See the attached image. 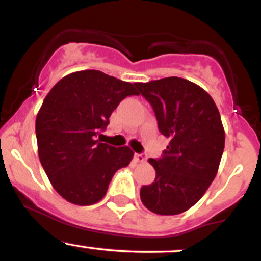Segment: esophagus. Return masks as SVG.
<instances>
[{
	"instance_id": "34e87169",
	"label": "esophagus",
	"mask_w": 261,
	"mask_h": 261,
	"mask_svg": "<svg viewBox=\"0 0 261 261\" xmlns=\"http://www.w3.org/2000/svg\"><path fill=\"white\" fill-rule=\"evenodd\" d=\"M135 160H136V162H140V163H143V162H146V154L136 153L135 154Z\"/></svg>"
}]
</instances>
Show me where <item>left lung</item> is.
<instances>
[{
  "instance_id": "8db88e82",
  "label": "left lung",
  "mask_w": 261,
  "mask_h": 261,
  "mask_svg": "<svg viewBox=\"0 0 261 261\" xmlns=\"http://www.w3.org/2000/svg\"><path fill=\"white\" fill-rule=\"evenodd\" d=\"M135 86L170 140L163 157L148 160L155 179L141 188V201L153 214L179 215L201 199L218 172L224 148L220 112L205 89L180 77Z\"/></svg>"
}]
</instances>
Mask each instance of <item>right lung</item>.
Here are the masks:
<instances>
[{"label":"right lung","mask_w":261,"mask_h":261,"mask_svg":"<svg viewBox=\"0 0 261 261\" xmlns=\"http://www.w3.org/2000/svg\"><path fill=\"white\" fill-rule=\"evenodd\" d=\"M139 94L133 83L85 70L61 79L47 93L35 120L41 166L60 196L88 206L106 196L116 170L127 167L134 151L97 140L119 103Z\"/></svg>","instance_id":"obj_1"}]
</instances>
